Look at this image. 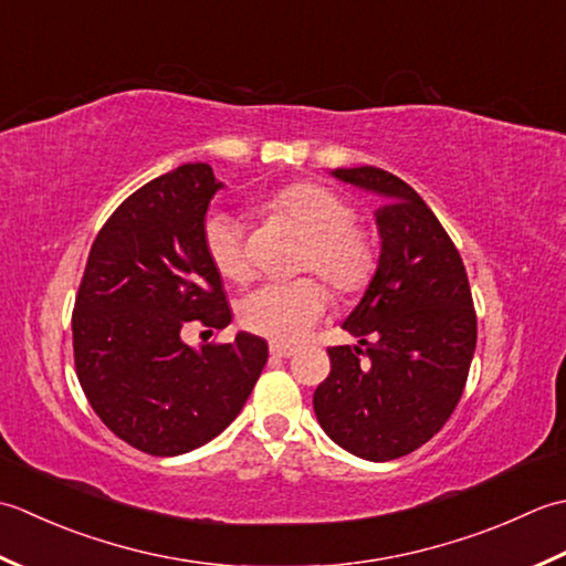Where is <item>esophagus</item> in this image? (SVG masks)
Here are the masks:
<instances>
[{
  "label": "esophagus",
  "mask_w": 566,
  "mask_h": 566,
  "mask_svg": "<svg viewBox=\"0 0 566 566\" xmlns=\"http://www.w3.org/2000/svg\"><path fill=\"white\" fill-rule=\"evenodd\" d=\"M271 354L279 356V359H291V356L295 354L293 347H283V344H271Z\"/></svg>",
  "instance_id": "34e87169"
}]
</instances>
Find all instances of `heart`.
<instances>
[{
	"label": "heart",
	"instance_id": "b5f03b06",
	"mask_svg": "<svg viewBox=\"0 0 566 566\" xmlns=\"http://www.w3.org/2000/svg\"><path fill=\"white\" fill-rule=\"evenodd\" d=\"M273 217H285L305 232L297 253L300 271H315L334 293L352 295L371 281L376 247L354 224V205L317 182H293L263 202ZM205 251L229 281L251 275L247 227L239 217L214 210L202 224ZM327 307V293L313 279L271 281L253 287L239 303V319L249 332L275 344H295L313 329Z\"/></svg>",
	"mask_w": 566,
	"mask_h": 566
}]
</instances>
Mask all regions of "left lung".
I'll use <instances>...</instances> for the list:
<instances>
[{"label": "left lung", "instance_id": "8db88e82", "mask_svg": "<svg viewBox=\"0 0 566 566\" xmlns=\"http://www.w3.org/2000/svg\"><path fill=\"white\" fill-rule=\"evenodd\" d=\"M329 172L378 198L380 251L342 322L359 344L327 349L332 371L313 406L332 442L390 461L432 440L454 412L474 359L476 313L457 247L408 182L374 166Z\"/></svg>", "mask_w": 566, "mask_h": 566}]
</instances>
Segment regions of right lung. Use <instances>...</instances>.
<instances>
[{
    "label": "right lung",
    "mask_w": 566,
    "mask_h": 566,
    "mask_svg": "<svg viewBox=\"0 0 566 566\" xmlns=\"http://www.w3.org/2000/svg\"><path fill=\"white\" fill-rule=\"evenodd\" d=\"M224 182L186 164L129 195L99 229L75 297V371L107 428L154 457L198 449L229 428L269 361L239 332L190 347V322L224 329L232 310L205 251L207 207Z\"/></svg>",
    "instance_id": "right-lung-1"
}]
</instances>
